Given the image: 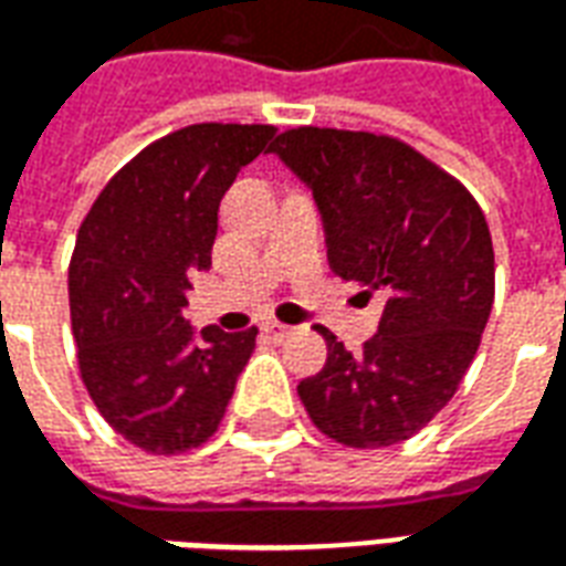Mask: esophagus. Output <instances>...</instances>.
<instances>
[{
    "label": "esophagus",
    "instance_id": "obj_1",
    "mask_svg": "<svg viewBox=\"0 0 566 566\" xmlns=\"http://www.w3.org/2000/svg\"><path fill=\"white\" fill-rule=\"evenodd\" d=\"M263 331L270 333L272 339H279V343H282V339H287V336L294 333V327H287V324H282V321H266V324H263Z\"/></svg>",
    "mask_w": 566,
    "mask_h": 566
}]
</instances>
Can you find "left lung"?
<instances>
[{
	"label": "left lung",
	"instance_id": "1",
	"mask_svg": "<svg viewBox=\"0 0 566 566\" xmlns=\"http://www.w3.org/2000/svg\"><path fill=\"white\" fill-rule=\"evenodd\" d=\"M272 150L315 193L331 270L381 291L379 333L296 394L312 424L348 449L412 439L449 403L494 306V245L479 202L421 150L381 133L284 129Z\"/></svg>",
	"mask_w": 566,
	"mask_h": 566
}]
</instances>
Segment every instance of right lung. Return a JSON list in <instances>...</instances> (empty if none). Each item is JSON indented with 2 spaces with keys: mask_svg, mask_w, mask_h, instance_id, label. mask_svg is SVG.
Masks as SVG:
<instances>
[{
  "mask_svg": "<svg viewBox=\"0 0 566 566\" xmlns=\"http://www.w3.org/2000/svg\"><path fill=\"white\" fill-rule=\"evenodd\" d=\"M270 124H193L150 142L103 187L69 260L78 369L99 416L148 454L218 430L258 327L193 336L187 275L209 270L218 206L242 166L272 150Z\"/></svg>",
  "mask_w": 566,
  "mask_h": 566,
  "instance_id": "add662e5",
  "label": "right lung"
}]
</instances>
